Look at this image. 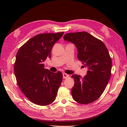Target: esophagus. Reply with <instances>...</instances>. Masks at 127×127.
Returning a JSON list of instances; mask_svg holds the SVG:
<instances>
[{
    "mask_svg": "<svg viewBox=\"0 0 127 127\" xmlns=\"http://www.w3.org/2000/svg\"><path fill=\"white\" fill-rule=\"evenodd\" d=\"M68 77H69V75L66 74H65V73H63V78L64 79L67 78H68Z\"/></svg>",
    "mask_w": 127,
    "mask_h": 127,
    "instance_id": "34e87169",
    "label": "esophagus"
}]
</instances>
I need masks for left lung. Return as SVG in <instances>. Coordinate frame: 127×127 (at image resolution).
Returning <instances> with one entry per match:
<instances>
[{
    "label": "left lung",
    "mask_w": 127,
    "mask_h": 127,
    "mask_svg": "<svg viewBox=\"0 0 127 127\" xmlns=\"http://www.w3.org/2000/svg\"><path fill=\"white\" fill-rule=\"evenodd\" d=\"M64 40L74 44L77 58L89 69L83 78L75 74L71 95L81 104H89L98 99L104 92L111 77L112 61L104 43L86 32L69 33Z\"/></svg>",
    "instance_id": "8db88e82"
}]
</instances>
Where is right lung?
<instances>
[{"mask_svg": "<svg viewBox=\"0 0 127 127\" xmlns=\"http://www.w3.org/2000/svg\"><path fill=\"white\" fill-rule=\"evenodd\" d=\"M64 33H43L30 38L16 54L14 74L19 88L29 100L39 105H47L55 101L62 81L61 72H52L44 68L43 62L53 45Z\"/></svg>", "mask_w": 127, "mask_h": 127, "instance_id": "obj_1", "label": "right lung"}]
</instances>
